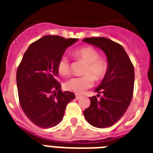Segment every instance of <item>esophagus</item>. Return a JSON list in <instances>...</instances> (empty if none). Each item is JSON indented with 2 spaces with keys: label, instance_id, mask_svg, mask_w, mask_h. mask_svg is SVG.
<instances>
[{
  "label": "esophagus",
  "instance_id": "obj_1",
  "mask_svg": "<svg viewBox=\"0 0 153 153\" xmlns=\"http://www.w3.org/2000/svg\"><path fill=\"white\" fill-rule=\"evenodd\" d=\"M81 98H82V96H81V95L76 94V96H75V99H77V100H78V99H81Z\"/></svg>",
  "mask_w": 153,
  "mask_h": 153
}]
</instances>
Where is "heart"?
<instances>
[{"label":"heart","mask_w":153,"mask_h":153,"mask_svg":"<svg viewBox=\"0 0 153 153\" xmlns=\"http://www.w3.org/2000/svg\"><path fill=\"white\" fill-rule=\"evenodd\" d=\"M73 54L77 59H82L86 63L84 74L81 77L70 78L65 83V89L75 94H83L86 89L94 84L95 80H101L108 71V62L102 58H99V53L95 49L89 46H84L74 51ZM58 72L62 75L69 74L70 71L68 59L62 56L57 65Z\"/></svg>","instance_id":"obj_1"}]
</instances>
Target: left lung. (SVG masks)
I'll return each instance as SVG.
<instances>
[{
	"label": "left lung",
	"instance_id": "left-lung-1",
	"mask_svg": "<svg viewBox=\"0 0 153 153\" xmlns=\"http://www.w3.org/2000/svg\"><path fill=\"white\" fill-rule=\"evenodd\" d=\"M84 42L102 50L107 56L108 71L95 88L99 94L90 99V106L84 111V117L94 127L105 128L116 123L132 101L134 68L121 45L104 37L85 38ZM100 92V99H97Z\"/></svg>",
	"mask_w": 153,
	"mask_h": 153
}]
</instances>
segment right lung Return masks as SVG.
Returning a JSON list of instances; mask_svg holds the SVG:
<instances>
[{
    "instance_id": "obj_1",
    "label": "right lung",
    "mask_w": 153,
    "mask_h": 153,
    "mask_svg": "<svg viewBox=\"0 0 153 153\" xmlns=\"http://www.w3.org/2000/svg\"><path fill=\"white\" fill-rule=\"evenodd\" d=\"M78 39L45 36L32 43L16 72L19 100L25 114L36 126L49 128L61 122L66 105L75 99L61 91L57 81L59 59Z\"/></svg>"
}]
</instances>
